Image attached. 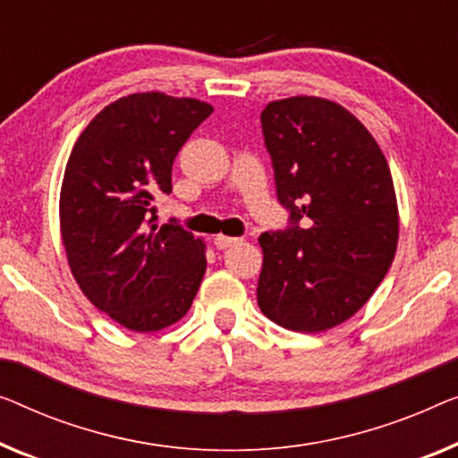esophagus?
Returning a JSON list of instances; mask_svg holds the SVG:
<instances>
[{
  "label": "esophagus",
  "mask_w": 458,
  "mask_h": 458,
  "mask_svg": "<svg viewBox=\"0 0 458 458\" xmlns=\"http://www.w3.org/2000/svg\"><path fill=\"white\" fill-rule=\"evenodd\" d=\"M236 242H238V238H234V236H226V234H217V236H214L216 249H220V250L228 249V247H232V244H236Z\"/></svg>",
  "instance_id": "1"
}]
</instances>
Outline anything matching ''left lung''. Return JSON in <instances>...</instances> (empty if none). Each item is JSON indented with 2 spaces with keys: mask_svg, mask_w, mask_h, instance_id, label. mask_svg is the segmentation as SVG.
Instances as JSON below:
<instances>
[{
  "mask_svg": "<svg viewBox=\"0 0 458 458\" xmlns=\"http://www.w3.org/2000/svg\"><path fill=\"white\" fill-rule=\"evenodd\" d=\"M261 127L290 217L259 238V309L290 331H327L356 315L391 267L399 238L391 170L370 131L331 100L269 102Z\"/></svg>",
  "mask_w": 458,
  "mask_h": 458,
  "instance_id": "left-lung-1",
  "label": "left lung"
}]
</instances>
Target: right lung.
Listing matches in <instances>:
<instances>
[{"label": "right lung", "mask_w": 458, "mask_h": 458, "mask_svg": "<svg viewBox=\"0 0 458 458\" xmlns=\"http://www.w3.org/2000/svg\"><path fill=\"white\" fill-rule=\"evenodd\" d=\"M214 108L162 92L129 94L90 121L61 185L67 261L84 296L129 331L149 333L187 315L206 273V244L174 220L156 226L173 164Z\"/></svg>", "instance_id": "add662e5"}]
</instances>
